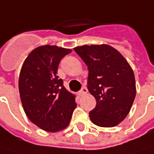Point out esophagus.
I'll return each mask as SVG.
<instances>
[{
	"label": "esophagus",
	"instance_id": "esophagus-1",
	"mask_svg": "<svg viewBox=\"0 0 154 154\" xmlns=\"http://www.w3.org/2000/svg\"><path fill=\"white\" fill-rule=\"evenodd\" d=\"M87 93H88L87 88H82V90L78 93V95H79V96H82V95L86 94Z\"/></svg>",
	"mask_w": 154,
	"mask_h": 154
}]
</instances>
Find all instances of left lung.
I'll return each instance as SVG.
<instances>
[{"label": "left lung", "instance_id": "1", "mask_svg": "<svg viewBox=\"0 0 154 154\" xmlns=\"http://www.w3.org/2000/svg\"><path fill=\"white\" fill-rule=\"evenodd\" d=\"M74 51L88 66V88L97 101L91 121L114 127L127 116L136 97L133 70L116 49L109 45H82Z\"/></svg>", "mask_w": 154, "mask_h": 154}]
</instances>
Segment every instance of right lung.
Returning a JSON list of instances; mask_svg holds the SVG:
<instances>
[{"mask_svg": "<svg viewBox=\"0 0 154 154\" xmlns=\"http://www.w3.org/2000/svg\"><path fill=\"white\" fill-rule=\"evenodd\" d=\"M71 52L57 45L38 46L29 53L20 71L18 88L25 114L48 132L65 129L77 107L76 96L57 76L60 60Z\"/></svg>", "mask_w": 154, "mask_h": 154, "instance_id": "1", "label": "right lung"}]
</instances>
